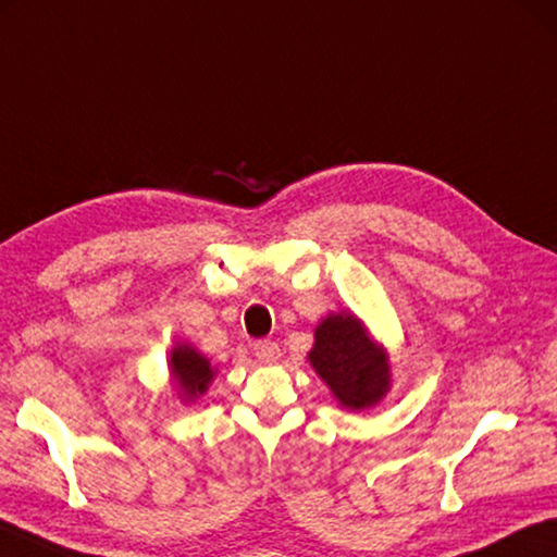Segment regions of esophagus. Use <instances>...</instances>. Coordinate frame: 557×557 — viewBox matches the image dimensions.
<instances>
[{
    "label": "esophagus",
    "mask_w": 557,
    "mask_h": 557,
    "mask_svg": "<svg viewBox=\"0 0 557 557\" xmlns=\"http://www.w3.org/2000/svg\"><path fill=\"white\" fill-rule=\"evenodd\" d=\"M252 352H256V358L260 360V362H265V366H272V362H277L280 360V346L275 341H258V343H252Z\"/></svg>",
    "instance_id": "34e87169"
}]
</instances>
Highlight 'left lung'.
<instances>
[{
  "mask_svg": "<svg viewBox=\"0 0 557 557\" xmlns=\"http://www.w3.org/2000/svg\"><path fill=\"white\" fill-rule=\"evenodd\" d=\"M307 360L341 409H372L392 389L387 348L350 311H331L319 321Z\"/></svg>",
  "mask_w": 557,
  "mask_h": 557,
  "instance_id": "left-lung-1",
  "label": "left lung"
}]
</instances>
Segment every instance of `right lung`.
Instances as JSON below:
<instances>
[{"label": "right lung", "mask_w": 557, "mask_h": 557, "mask_svg": "<svg viewBox=\"0 0 557 557\" xmlns=\"http://www.w3.org/2000/svg\"><path fill=\"white\" fill-rule=\"evenodd\" d=\"M168 372L170 384L182 404H195L199 397H205L209 384L216 377V368L211 366L207 356L191 346V343H175L168 356Z\"/></svg>", "instance_id": "add662e5"}]
</instances>
